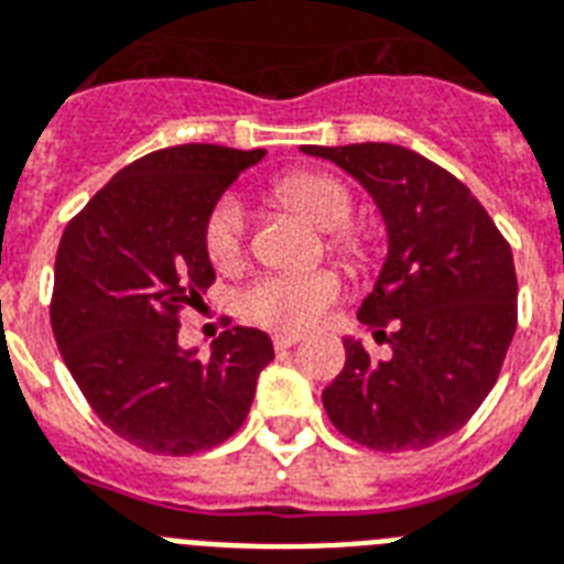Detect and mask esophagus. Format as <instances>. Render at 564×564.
<instances>
[{"label": "esophagus", "instance_id": "obj_1", "mask_svg": "<svg viewBox=\"0 0 564 564\" xmlns=\"http://www.w3.org/2000/svg\"><path fill=\"white\" fill-rule=\"evenodd\" d=\"M274 350H290V347H295L297 341H301V336H295V333H274Z\"/></svg>", "mask_w": 564, "mask_h": 564}]
</instances>
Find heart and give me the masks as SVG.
Returning a JSON list of instances; mask_svg holds the SVG:
<instances>
[{
	"label": "heart",
	"mask_w": 564,
	"mask_h": 564,
	"mask_svg": "<svg viewBox=\"0 0 564 564\" xmlns=\"http://www.w3.org/2000/svg\"><path fill=\"white\" fill-rule=\"evenodd\" d=\"M274 199L292 210H301L304 217L329 228V249L347 263H365L368 260V240L347 219L354 214V196L338 178L327 173H290L272 187ZM242 208L235 199H219L205 219V251L217 269L235 267L242 251ZM338 297V281L333 272L315 269V272H278L260 278L246 297L242 310L251 322L263 324L281 333H304L322 322L333 301Z\"/></svg>",
	"instance_id": "heart-1"
}]
</instances>
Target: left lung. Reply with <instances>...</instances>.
<instances>
[{
    "label": "left lung",
    "instance_id": "8db88e82",
    "mask_svg": "<svg viewBox=\"0 0 564 564\" xmlns=\"http://www.w3.org/2000/svg\"><path fill=\"white\" fill-rule=\"evenodd\" d=\"M304 153L359 178L388 226V260L359 322L377 338L391 329V359L347 338L324 411L377 452L432 446L480 409L501 373L519 322L510 242L460 178L414 150L365 141Z\"/></svg>",
    "mask_w": 564,
    "mask_h": 564
}]
</instances>
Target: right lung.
Returning a JSON list of instances; mask_svg holds the SVG:
<instances>
[{
  "label": "right lung",
  "mask_w": 564,
  "mask_h": 564,
  "mask_svg": "<svg viewBox=\"0 0 564 564\" xmlns=\"http://www.w3.org/2000/svg\"><path fill=\"white\" fill-rule=\"evenodd\" d=\"M263 150L178 144L141 155L68 219L54 260L52 329L77 388L132 446L185 457L226 443L246 420L263 329L231 327L210 359L178 347L185 306L214 283L205 219Z\"/></svg>",
  "instance_id": "1"
}]
</instances>
